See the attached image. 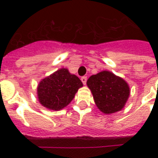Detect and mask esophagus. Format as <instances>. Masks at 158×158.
<instances>
[{
  "instance_id": "obj_1",
  "label": "esophagus",
  "mask_w": 158,
  "mask_h": 158,
  "mask_svg": "<svg viewBox=\"0 0 158 158\" xmlns=\"http://www.w3.org/2000/svg\"><path fill=\"white\" fill-rule=\"evenodd\" d=\"M81 81H82V83L84 84V85H86V81H87V77H86V76H84V77H82V78H81Z\"/></svg>"
}]
</instances>
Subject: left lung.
<instances>
[{
  "mask_svg": "<svg viewBox=\"0 0 158 158\" xmlns=\"http://www.w3.org/2000/svg\"><path fill=\"white\" fill-rule=\"evenodd\" d=\"M86 84L96 106L105 114L122 110L129 99L130 89L128 83L110 71H102L91 75Z\"/></svg>",
  "mask_w": 158,
  "mask_h": 158,
  "instance_id": "left-lung-1",
  "label": "left lung"
}]
</instances>
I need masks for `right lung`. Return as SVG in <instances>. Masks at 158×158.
Listing matches in <instances>:
<instances>
[{"instance_id":"1","label":"right lung","mask_w":158,"mask_h":158,"mask_svg":"<svg viewBox=\"0 0 158 158\" xmlns=\"http://www.w3.org/2000/svg\"><path fill=\"white\" fill-rule=\"evenodd\" d=\"M82 86L83 83L75 74L62 68L41 79L37 87L38 100L45 108L59 111L72 102Z\"/></svg>"}]
</instances>
